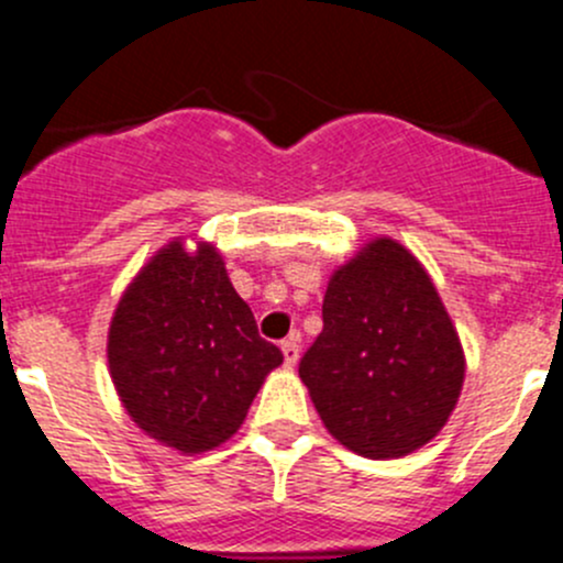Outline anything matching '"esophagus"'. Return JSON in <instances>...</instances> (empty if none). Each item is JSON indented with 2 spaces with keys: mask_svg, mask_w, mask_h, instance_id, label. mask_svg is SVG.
Masks as SVG:
<instances>
[{
  "mask_svg": "<svg viewBox=\"0 0 563 563\" xmlns=\"http://www.w3.org/2000/svg\"><path fill=\"white\" fill-rule=\"evenodd\" d=\"M280 351H283V360H286L288 367L297 365V360H299V338H297V334H291V338L283 340Z\"/></svg>",
  "mask_w": 563,
  "mask_h": 563,
  "instance_id": "esophagus-1",
  "label": "esophagus"
}]
</instances>
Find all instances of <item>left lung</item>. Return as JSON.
Returning a JSON list of instances; mask_svg holds the SVG:
<instances>
[{
  "label": "left lung",
  "mask_w": 563,
  "mask_h": 563,
  "mask_svg": "<svg viewBox=\"0 0 563 563\" xmlns=\"http://www.w3.org/2000/svg\"><path fill=\"white\" fill-rule=\"evenodd\" d=\"M323 428L391 460L441 433L465 378L457 329L417 255L376 236L332 272L323 329L299 362Z\"/></svg>",
  "instance_id": "left-lung-1"
}]
</instances>
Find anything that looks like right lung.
<instances>
[{
  "label": "right lung",
  "instance_id": "obj_1",
  "mask_svg": "<svg viewBox=\"0 0 563 563\" xmlns=\"http://www.w3.org/2000/svg\"><path fill=\"white\" fill-rule=\"evenodd\" d=\"M106 351L130 419L181 455L229 441L283 365L209 242L187 253L172 240L141 266L113 310Z\"/></svg>",
  "mask_w": 563,
  "mask_h": 563
}]
</instances>
